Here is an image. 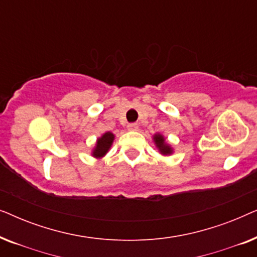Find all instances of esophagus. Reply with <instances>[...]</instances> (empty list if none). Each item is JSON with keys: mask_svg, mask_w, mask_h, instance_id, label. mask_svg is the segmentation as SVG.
I'll list each match as a JSON object with an SVG mask.
<instances>
[{"mask_svg": "<svg viewBox=\"0 0 257 257\" xmlns=\"http://www.w3.org/2000/svg\"><path fill=\"white\" fill-rule=\"evenodd\" d=\"M138 128H139L138 124H135V122H132V124H128L127 125L128 131H138Z\"/></svg>", "mask_w": 257, "mask_h": 257, "instance_id": "obj_1", "label": "esophagus"}]
</instances>
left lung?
<instances>
[{
    "mask_svg": "<svg viewBox=\"0 0 257 257\" xmlns=\"http://www.w3.org/2000/svg\"><path fill=\"white\" fill-rule=\"evenodd\" d=\"M153 140L161 154H164V156H170V154L173 153V149H172L170 144L166 143V139H165V137L163 135L157 133V135H154Z\"/></svg>",
    "mask_w": 257,
    "mask_h": 257,
    "instance_id": "obj_1",
    "label": "left lung"
}]
</instances>
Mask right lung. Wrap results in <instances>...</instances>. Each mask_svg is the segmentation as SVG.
<instances>
[{"label": "right lung", "mask_w": 257, "mask_h": 257, "mask_svg": "<svg viewBox=\"0 0 257 257\" xmlns=\"http://www.w3.org/2000/svg\"><path fill=\"white\" fill-rule=\"evenodd\" d=\"M113 140H114L113 133L105 132L103 136L99 137V138L97 139L96 146H94V149L92 151V156L94 158H98V159L103 158L105 154L108 152V150H110Z\"/></svg>", "instance_id": "obj_1"}]
</instances>
